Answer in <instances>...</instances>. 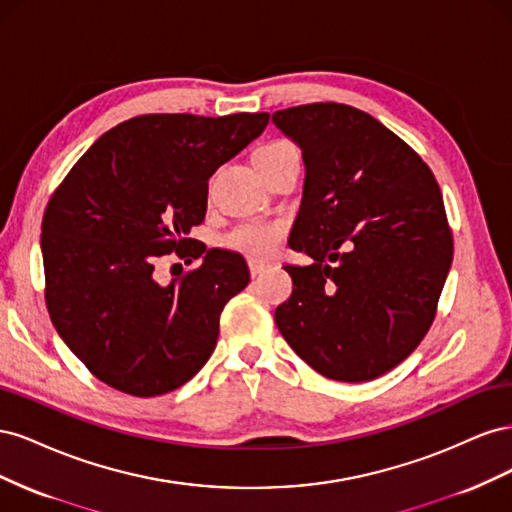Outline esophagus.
Listing matches in <instances>:
<instances>
[{
  "label": "esophagus",
  "mask_w": 512,
  "mask_h": 512,
  "mask_svg": "<svg viewBox=\"0 0 512 512\" xmlns=\"http://www.w3.org/2000/svg\"><path fill=\"white\" fill-rule=\"evenodd\" d=\"M247 267H250L252 277H256L258 273L265 271L269 265H267V262H262V260H254V258H250V260H247Z\"/></svg>",
  "instance_id": "34e87169"
}]
</instances>
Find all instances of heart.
<instances>
[{
    "mask_svg": "<svg viewBox=\"0 0 512 512\" xmlns=\"http://www.w3.org/2000/svg\"><path fill=\"white\" fill-rule=\"evenodd\" d=\"M292 158H301V151L297 145L290 141H271L256 151L254 162L262 173V177H265L271 168L280 166ZM284 232H286V226L282 222L247 220L232 226L222 237V243L230 247V250L241 252L245 256L267 258L277 250V247H280Z\"/></svg>",
    "mask_w": 512,
    "mask_h": 512,
    "instance_id": "obj_1",
    "label": "heart"
}]
</instances>
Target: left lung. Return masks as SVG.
Wrapping results in <instances>:
<instances>
[{"label":"left lung","instance_id":"1","mask_svg":"<svg viewBox=\"0 0 512 512\" xmlns=\"http://www.w3.org/2000/svg\"><path fill=\"white\" fill-rule=\"evenodd\" d=\"M303 151L305 185L275 309L290 348L318 374L367 382L414 352L453 262L440 185L421 156L359 108L314 102L273 113Z\"/></svg>","mask_w":512,"mask_h":512}]
</instances>
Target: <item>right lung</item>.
<instances>
[{
	"instance_id": "right-lung-1",
	"label": "right lung",
	"mask_w": 512,
	"mask_h": 512,
	"mask_svg": "<svg viewBox=\"0 0 512 512\" xmlns=\"http://www.w3.org/2000/svg\"><path fill=\"white\" fill-rule=\"evenodd\" d=\"M269 113L138 115L102 134L42 218L44 301L59 337L104 384L156 397L194 378L218 344L245 260L185 239L205 222L209 177L267 128ZM170 251L201 267L152 280Z\"/></svg>"
}]
</instances>
